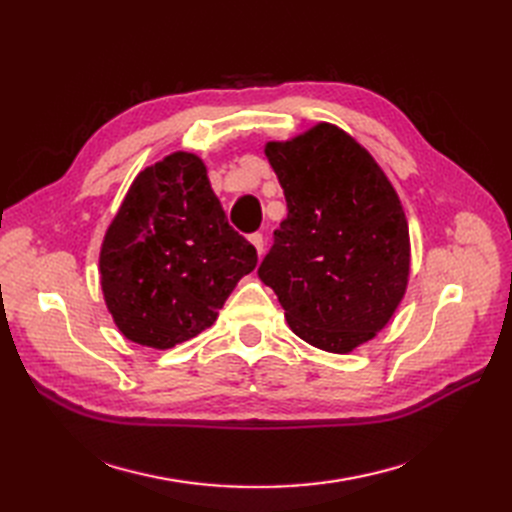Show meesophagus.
<instances>
[{"label": "esophagus", "instance_id": "34e87169", "mask_svg": "<svg viewBox=\"0 0 512 512\" xmlns=\"http://www.w3.org/2000/svg\"><path fill=\"white\" fill-rule=\"evenodd\" d=\"M250 241H252V245L256 247L258 256H262V252H265V237H262L260 232H254V235H250Z\"/></svg>", "mask_w": 512, "mask_h": 512}]
</instances>
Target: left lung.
Here are the masks:
<instances>
[{
	"instance_id": "1",
	"label": "left lung",
	"mask_w": 512,
	"mask_h": 512,
	"mask_svg": "<svg viewBox=\"0 0 512 512\" xmlns=\"http://www.w3.org/2000/svg\"><path fill=\"white\" fill-rule=\"evenodd\" d=\"M288 215L258 277L280 299L294 335L346 354L369 342L404 299L410 237L391 181L331 123L267 143Z\"/></svg>"
}]
</instances>
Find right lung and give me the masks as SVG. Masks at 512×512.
Masks as SVG:
<instances>
[{
	"label": "right lung",
	"mask_w": 512,
	"mask_h": 512,
	"mask_svg": "<svg viewBox=\"0 0 512 512\" xmlns=\"http://www.w3.org/2000/svg\"><path fill=\"white\" fill-rule=\"evenodd\" d=\"M256 262V247L228 224L203 160L175 151L132 181L106 230L100 282L117 329L166 350L211 327Z\"/></svg>",
	"instance_id": "right-lung-1"
}]
</instances>
